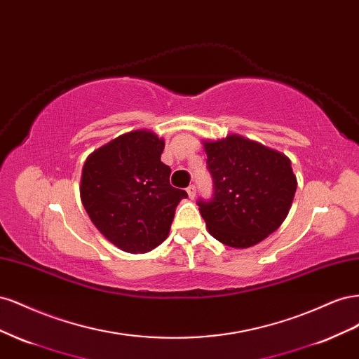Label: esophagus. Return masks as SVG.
Segmentation results:
<instances>
[{"mask_svg": "<svg viewBox=\"0 0 359 359\" xmlns=\"http://www.w3.org/2000/svg\"><path fill=\"white\" fill-rule=\"evenodd\" d=\"M187 193H189V198L190 199H194V196H196V187H194L193 184H191V186L187 187Z\"/></svg>", "mask_w": 359, "mask_h": 359, "instance_id": "obj_1", "label": "esophagus"}]
</instances>
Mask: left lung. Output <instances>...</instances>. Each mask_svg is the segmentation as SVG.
Listing matches in <instances>:
<instances>
[{
  "mask_svg": "<svg viewBox=\"0 0 359 359\" xmlns=\"http://www.w3.org/2000/svg\"><path fill=\"white\" fill-rule=\"evenodd\" d=\"M202 144L214 180V198L198 202L208 232L233 248L264 241L285 222L295 196L289 157L240 135Z\"/></svg>",
  "mask_w": 359,
  "mask_h": 359,
  "instance_id": "8db88e82",
  "label": "left lung"
}]
</instances>
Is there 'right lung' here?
<instances>
[{
    "label": "right lung",
    "instance_id": "obj_1",
    "mask_svg": "<svg viewBox=\"0 0 359 359\" xmlns=\"http://www.w3.org/2000/svg\"><path fill=\"white\" fill-rule=\"evenodd\" d=\"M165 139L133 130L95 149L81 177V201L91 222L115 247L148 253L166 240L177 205L187 198L170 186L161 163Z\"/></svg>",
    "mask_w": 359,
    "mask_h": 359
}]
</instances>
